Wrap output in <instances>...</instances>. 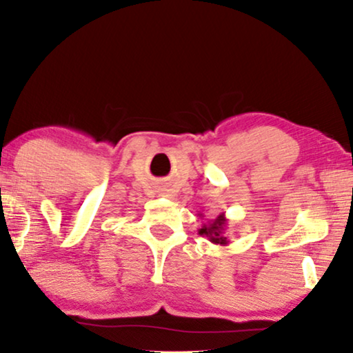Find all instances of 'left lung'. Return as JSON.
<instances>
[{"label": "left lung", "mask_w": 353, "mask_h": 353, "mask_svg": "<svg viewBox=\"0 0 353 353\" xmlns=\"http://www.w3.org/2000/svg\"><path fill=\"white\" fill-rule=\"evenodd\" d=\"M199 215L202 216V214H199ZM226 225H228V220H226L225 214H220L216 219H214L212 221H207V223L202 225L199 228V234L205 236L210 243L226 245V244H230V241L225 234Z\"/></svg>", "instance_id": "left-lung-1"}]
</instances>
